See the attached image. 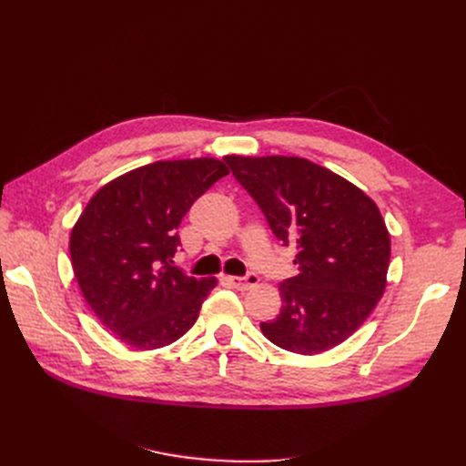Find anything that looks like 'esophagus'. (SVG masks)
Instances as JSON below:
<instances>
[{"label":"esophagus","mask_w":466,"mask_h":466,"mask_svg":"<svg viewBox=\"0 0 466 466\" xmlns=\"http://www.w3.org/2000/svg\"><path fill=\"white\" fill-rule=\"evenodd\" d=\"M228 284H229L231 288H235V289L247 291V289H250L252 286L258 284V276H257L255 272L247 274L245 278H235V276H231V278H228Z\"/></svg>","instance_id":"esophagus-1"}]
</instances>
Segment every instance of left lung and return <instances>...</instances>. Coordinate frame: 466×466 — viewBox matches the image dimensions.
<instances>
[{"label": "left lung", "mask_w": 466, "mask_h": 466, "mask_svg": "<svg viewBox=\"0 0 466 466\" xmlns=\"http://www.w3.org/2000/svg\"><path fill=\"white\" fill-rule=\"evenodd\" d=\"M299 274L279 284L281 311L260 322L272 344L313 356L354 334L387 286L390 237L375 202L346 178L299 157L228 155Z\"/></svg>", "instance_id": "left-lung-1"}]
</instances>
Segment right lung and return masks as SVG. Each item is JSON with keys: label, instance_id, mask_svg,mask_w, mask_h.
<instances>
[{"label": "right lung", "instance_id": "right-lung-1", "mask_svg": "<svg viewBox=\"0 0 466 466\" xmlns=\"http://www.w3.org/2000/svg\"><path fill=\"white\" fill-rule=\"evenodd\" d=\"M229 173L218 159L157 161L126 173L89 200L69 237L83 298L124 344H173L198 319L216 279L173 264L190 206Z\"/></svg>", "mask_w": 466, "mask_h": 466}]
</instances>
